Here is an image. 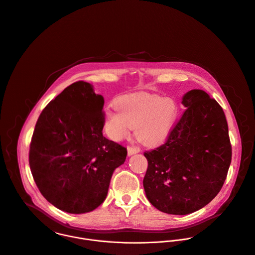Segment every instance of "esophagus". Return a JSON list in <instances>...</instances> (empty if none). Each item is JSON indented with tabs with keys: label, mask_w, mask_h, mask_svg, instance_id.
I'll use <instances>...</instances> for the list:
<instances>
[{
	"label": "esophagus",
	"mask_w": 255,
	"mask_h": 255,
	"mask_svg": "<svg viewBox=\"0 0 255 255\" xmlns=\"http://www.w3.org/2000/svg\"><path fill=\"white\" fill-rule=\"evenodd\" d=\"M140 152V149L138 147H127V154L128 156H132L134 154H137Z\"/></svg>",
	"instance_id": "34e87169"
}]
</instances>
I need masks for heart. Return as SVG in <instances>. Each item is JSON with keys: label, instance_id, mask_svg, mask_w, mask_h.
Segmentation results:
<instances>
[{"label": "heart", "instance_id": "heart-1", "mask_svg": "<svg viewBox=\"0 0 255 255\" xmlns=\"http://www.w3.org/2000/svg\"><path fill=\"white\" fill-rule=\"evenodd\" d=\"M115 105L116 108L109 106L105 110L108 136L119 141L136 127V139L146 146L156 145L166 138L178 112L174 100L143 93L122 95L116 99Z\"/></svg>", "mask_w": 255, "mask_h": 255}]
</instances>
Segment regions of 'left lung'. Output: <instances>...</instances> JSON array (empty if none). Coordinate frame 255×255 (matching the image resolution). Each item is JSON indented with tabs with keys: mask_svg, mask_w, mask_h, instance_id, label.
<instances>
[{
	"mask_svg": "<svg viewBox=\"0 0 255 255\" xmlns=\"http://www.w3.org/2000/svg\"><path fill=\"white\" fill-rule=\"evenodd\" d=\"M187 108L166 143L147 151L143 180L149 202L170 215H188L207 206L219 194L232 162L225 112L204 90L184 94Z\"/></svg>",
	"mask_w": 255,
	"mask_h": 255,
	"instance_id": "obj_1",
	"label": "left lung"
}]
</instances>
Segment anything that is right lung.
Masks as SVG:
<instances>
[{
  "label": "right lung",
  "instance_id": "right-lung-1",
  "mask_svg": "<svg viewBox=\"0 0 255 255\" xmlns=\"http://www.w3.org/2000/svg\"><path fill=\"white\" fill-rule=\"evenodd\" d=\"M104 98L77 81L40 113L32 134L28 162L33 180L47 202L69 214H85L106 199L126 148L102 134Z\"/></svg>",
  "mask_w": 255,
  "mask_h": 255
}]
</instances>
